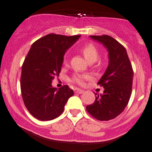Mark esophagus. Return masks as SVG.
Wrapping results in <instances>:
<instances>
[{"mask_svg": "<svg viewBox=\"0 0 152 152\" xmlns=\"http://www.w3.org/2000/svg\"><path fill=\"white\" fill-rule=\"evenodd\" d=\"M74 92H75V93H79V94H82V93H84V90H81V89L77 88V89H75Z\"/></svg>", "mask_w": 152, "mask_h": 152, "instance_id": "obj_1", "label": "esophagus"}]
</instances>
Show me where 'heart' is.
<instances>
[{
    "label": "heart",
    "instance_id": "1",
    "mask_svg": "<svg viewBox=\"0 0 152 152\" xmlns=\"http://www.w3.org/2000/svg\"><path fill=\"white\" fill-rule=\"evenodd\" d=\"M82 52L85 56V59L89 63H93L96 62L99 58V51L94 45L89 44L86 45L82 48ZM67 62V56L64 57V63L66 64ZM91 76L90 75H76L73 77L72 81L75 83L79 85H83L85 84V81L90 79Z\"/></svg>",
    "mask_w": 152,
    "mask_h": 152
}]
</instances>
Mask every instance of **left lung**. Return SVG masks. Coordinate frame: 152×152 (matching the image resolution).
<instances>
[{"instance_id":"obj_1","label":"left lung","mask_w":152,"mask_h":152,"mask_svg":"<svg viewBox=\"0 0 152 152\" xmlns=\"http://www.w3.org/2000/svg\"><path fill=\"white\" fill-rule=\"evenodd\" d=\"M108 51L109 63L98 85L103 86V94L87 106V112L99 121L115 118L126 108L132 93L134 73L126 48L108 35L90 36Z\"/></svg>"}]
</instances>
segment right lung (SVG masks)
<instances>
[{"label": "right lung", "instance_id": "add662e5", "mask_svg": "<svg viewBox=\"0 0 152 152\" xmlns=\"http://www.w3.org/2000/svg\"><path fill=\"white\" fill-rule=\"evenodd\" d=\"M80 37L49 34L31 45L22 66L20 88L26 107L38 120L59 117L73 95L67 85L53 87L52 80L60 73L65 52Z\"/></svg>", "mask_w": 152, "mask_h": 152}]
</instances>
